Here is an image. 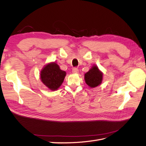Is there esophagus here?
<instances>
[{
	"label": "esophagus",
	"instance_id": "1",
	"mask_svg": "<svg viewBox=\"0 0 146 146\" xmlns=\"http://www.w3.org/2000/svg\"><path fill=\"white\" fill-rule=\"evenodd\" d=\"M72 71L74 74H77L78 72V69L77 68H74L72 70Z\"/></svg>",
	"mask_w": 146,
	"mask_h": 146
}]
</instances>
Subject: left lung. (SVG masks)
<instances>
[{
  "mask_svg": "<svg viewBox=\"0 0 146 146\" xmlns=\"http://www.w3.org/2000/svg\"><path fill=\"white\" fill-rule=\"evenodd\" d=\"M103 80V73L96 65L92 66L89 71L85 74V81L90 88L98 86Z\"/></svg>",
  "mask_w": 146,
  "mask_h": 146,
  "instance_id": "1",
  "label": "left lung"
}]
</instances>
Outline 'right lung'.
I'll return each instance as SVG.
<instances>
[{
  "mask_svg": "<svg viewBox=\"0 0 146 146\" xmlns=\"http://www.w3.org/2000/svg\"><path fill=\"white\" fill-rule=\"evenodd\" d=\"M66 72L61 70L58 64L51 62L45 65L40 73V78L44 85L52 91L57 90L63 83Z\"/></svg>",
  "mask_w": 146,
  "mask_h": 146,
  "instance_id": "add662e5",
  "label": "right lung"
}]
</instances>
